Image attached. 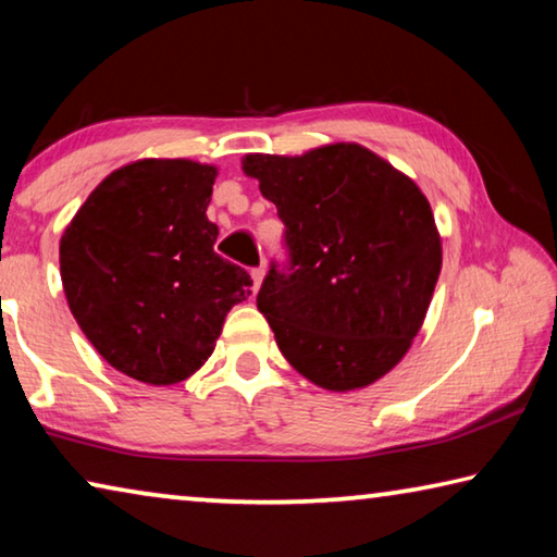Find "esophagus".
I'll use <instances>...</instances> for the list:
<instances>
[{
  "label": "esophagus",
  "mask_w": 557,
  "mask_h": 557,
  "mask_svg": "<svg viewBox=\"0 0 557 557\" xmlns=\"http://www.w3.org/2000/svg\"><path fill=\"white\" fill-rule=\"evenodd\" d=\"M250 275H252V287H260V282H262V277H265V265H258V268H252L250 270Z\"/></svg>",
  "instance_id": "esophagus-1"
}]
</instances>
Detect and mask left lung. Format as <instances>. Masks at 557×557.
<instances>
[{"instance_id":"8db88e82","label":"left lung","mask_w":557,"mask_h":557,"mask_svg":"<svg viewBox=\"0 0 557 557\" xmlns=\"http://www.w3.org/2000/svg\"><path fill=\"white\" fill-rule=\"evenodd\" d=\"M243 169L285 223V256L258 292L280 351L329 391L379 381L418 336L440 277L428 199L358 145L248 154Z\"/></svg>"}]
</instances>
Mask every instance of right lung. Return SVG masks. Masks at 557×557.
Segmentation results:
<instances>
[{
  "label": "right lung",
  "mask_w": 557,
  "mask_h": 557,
  "mask_svg": "<svg viewBox=\"0 0 557 557\" xmlns=\"http://www.w3.org/2000/svg\"><path fill=\"white\" fill-rule=\"evenodd\" d=\"M215 169L145 159L112 172L61 238L75 322L112 369L172 385L211 356L223 319L252 280L213 250Z\"/></svg>",
  "instance_id": "obj_1"
}]
</instances>
